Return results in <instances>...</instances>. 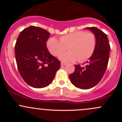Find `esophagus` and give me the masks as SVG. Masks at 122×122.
<instances>
[{"mask_svg": "<svg viewBox=\"0 0 122 122\" xmlns=\"http://www.w3.org/2000/svg\"><path fill=\"white\" fill-rule=\"evenodd\" d=\"M66 64H67V63H66V62H61V65L62 66H66Z\"/></svg>", "mask_w": 122, "mask_h": 122, "instance_id": "obj_1", "label": "esophagus"}]
</instances>
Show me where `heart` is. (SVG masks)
<instances>
[{
    "label": "heart",
    "mask_w": 122,
    "mask_h": 122,
    "mask_svg": "<svg viewBox=\"0 0 122 122\" xmlns=\"http://www.w3.org/2000/svg\"><path fill=\"white\" fill-rule=\"evenodd\" d=\"M96 44V38L93 32L78 30L62 35L60 41L55 38H50L46 43V46L49 52L55 56L63 53L67 48L69 52L60 56L61 60H77L79 62H83L94 54Z\"/></svg>",
    "instance_id": "heart-1"
}]
</instances>
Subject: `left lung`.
Returning a JSON list of instances; mask_svg holds the SVG:
<instances>
[{
	"label": "left lung",
	"mask_w": 122,
	"mask_h": 122,
	"mask_svg": "<svg viewBox=\"0 0 122 122\" xmlns=\"http://www.w3.org/2000/svg\"><path fill=\"white\" fill-rule=\"evenodd\" d=\"M96 38V47L89 61L84 66L75 65L73 73L69 76L70 81L76 87L89 89L100 81L107 67L110 46L105 33L96 27H88Z\"/></svg>",
	"instance_id": "8db88e82"
}]
</instances>
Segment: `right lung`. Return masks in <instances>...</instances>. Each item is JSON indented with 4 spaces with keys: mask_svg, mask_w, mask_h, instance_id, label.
I'll return each instance as SVG.
<instances>
[{
    "mask_svg": "<svg viewBox=\"0 0 122 122\" xmlns=\"http://www.w3.org/2000/svg\"><path fill=\"white\" fill-rule=\"evenodd\" d=\"M50 35L45 29L30 26L20 32L15 46L19 73L25 81L34 88L48 86L61 66V62L46 47Z\"/></svg>",
    "mask_w": 122,
    "mask_h": 122,
    "instance_id": "obj_1",
    "label": "right lung"
}]
</instances>
